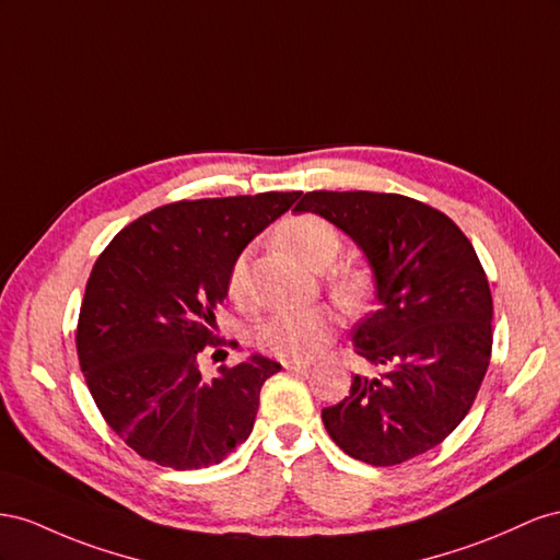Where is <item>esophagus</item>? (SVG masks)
<instances>
[{"instance_id": "34e87169", "label": "esophagus", "mask_w": 560, "mask_h": 560, "mask_svg": "<svg viewBox=\"0 0 560 560\" xmlns=\"http://www.w3.org/2000/svg\"><path fill=\"white\" fill-rule=\"evenodd\" d=\"M310 365H312L310 361H291V359L283 361V369L285 371H307Z\"/></svg>"}]
</instances>
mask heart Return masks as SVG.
<instances>
[{"instance_id":"1","label":"heart","mask_w":560,"mask_h":560,"mask_svg":"<svg viewBox=\"0 0 560 560\" xmlns=\"http://www.w3.org/2000/svg\"><path fill=\"white\" fill-rule=\"evenodd\" d=\"M277 242L289 250L295 260L310 269H326L340 253V234L332 222L314 213L291 215L279 222L275 230ZM330 291L342 307H357L365 279L359 269H340L330 281ZM228 293L238 305L248 300V253H238L228 275ZM335 332V316L328 310H295L277 312L255 328V342L279 359H312L326 349Z\"/></svg>"}]
</instances>
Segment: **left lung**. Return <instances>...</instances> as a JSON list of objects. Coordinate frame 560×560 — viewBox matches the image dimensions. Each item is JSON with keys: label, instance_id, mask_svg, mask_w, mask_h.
Segmentation results:
<instances>
[{"label": "left lung", "instance_id": "obj_1", "mask_svg": "<svg viewBox=\"0 0 560 560\" xmlns=\"http://www.w3.org/2000/svg\"><path fill=\"white\" fill-rule=\"evenodd\" d=\"M295 211L354 238L375 277L380 307L351 332L373 375H354L322 410L330 439L373 467L436 448L474 406L492 351V295L471 242L404 195L307 191Z\"/></svg>", "mask_w": 560, "mask_h": 560}]
</instances>
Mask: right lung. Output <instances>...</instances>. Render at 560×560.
I'll use <instances>...</instances> for the list:
<instances>
[{"label": "right lung", "mask_w": 560, "mask_h": 560, "mask_svg": "<svg viewBox=\"0 0 560 560\" xmlns=\"http://www.w3.org/2000/svg\"><path fill=\"white\" fill-rule=\"evenodd\" d=\"M302 191L173 201L133 220L95 260L77 324V357L105 422L140 457L203 469L244 443L265 380L260 354L201 375L222 345L215 307L234 258Z\"/></svg>", "instance_id": "add662e5"}]
</instances>
